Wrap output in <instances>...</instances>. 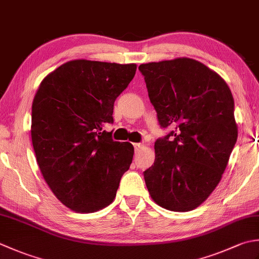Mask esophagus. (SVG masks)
<instances>
[{"instance_id":"obj_1","label":"esophagus","mask_w":259,"mask_h":259,"mask_svg":"<svg viewBox=\"0 0 259 259\" xmlns=\"http://www.w3.org/2000/svg\"><path fill=\"white\" fill-rule=\"evenodd\" d=\"M134 147H135V150L136 151H139L141 148H143V144H134Z\"/></svg>"}]
</instances>
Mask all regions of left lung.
I'll return each instance as SVG.
<instances>
[{
  "label": "left lung",
  "instance_id": "obj_1",
  "mask_svg": "<svg viewBox=\"0 0 259 259\" xmlns=\"http://www.w3.org/2000/svg\"><path fill=\"white\" fill-rule=\"evenodd\" d=\"M139 70L163 128L154 165L144 171L151 199L164 209H196L220 183L237 141L234 98L226 80L187 57L141 64Z\"/></svg>",
  "mask_w": 259,
  "mask_h": 259
}]
</instances>
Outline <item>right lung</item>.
I'll return each mask as SVG.
<instances>
[{
  "label": "right lung",
  "mask_w": 259,
  "mask_h": 259,
  "mask_svg": "<svg viewBox=\"0 0 259 259\" xmlns=\"http://www.w3.org/2000/svg\"><path fill=\"white\" fill-rule=\"evenodd\" d=\"M136 64L75 59L41 80L32 102L31 139L44 180L69 210L92 213L112 203L134 146L102 130Z\"/></svg>",
  "instance_id": "add662e5"
}]
</instances>
